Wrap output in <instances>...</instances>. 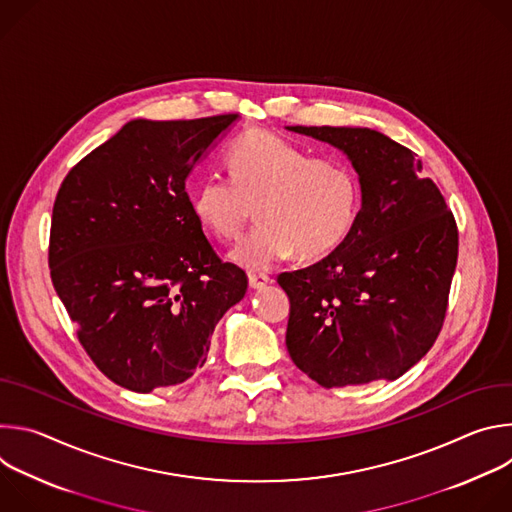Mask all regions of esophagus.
Wrapping results in <instances>:
<instances>
[{
    "mask_svg": "<svg viewBox=\"0 0 512 512\" xmlns=\"http://www.w3.org/2000/svg\"><path fill=\"white\" fill-rule=\"evenodd\" d=\"M273 279L269 275L263 273H249V287L251 289H263L265 285H269Z\"/></svg>",
    "mask_w": 512,
    "mask_h": 512,
    "instance_id": "34e87169",
    "label": "esophagus"
}]
</instances>
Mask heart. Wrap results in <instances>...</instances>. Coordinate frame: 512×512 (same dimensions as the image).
Returning a JSON list of instances; mask_svg holds the SVG:
<instances>
[{
	"label": "heart",
	"mask_w": 512,
	"mask_h": 512,
	"mask_svg": "<svg viewBox=\"0 0 512 512\" xmlns=\"http://www.w3.org/2000/svg\"><path fill=\"white\" fill-rule=\"evenodd\" d=\"M229 178L210 176L192 192L198 223L221 241L245 233L255 206L259 225L231 253L265 271L291 253L320 259L350 235L360 208V180L340 158L310 154L269 131H247L225 154Z\"/></svg>",
	"instance_id": "1"
}]
</instances>
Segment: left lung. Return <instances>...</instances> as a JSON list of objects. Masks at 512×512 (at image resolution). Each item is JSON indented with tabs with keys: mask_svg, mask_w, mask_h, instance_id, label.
I'll return each instance as SVG.
<instances>
[{
	"mask_svg": "<svg viewBox=\"0 0 512 512\" xmlns=\"http://www.w3.org/2000/svg\"><path fill=\"white\" fill-rule=\"evenodd\" d=\"M342 150L362 206L322 261L277 277L289 296L291 360L326 389L395 381L440 334L458 263V227L405 145L369 127H287Z\"/></svg>",
	"mask_w": 512,
	"mask_h": 512,
	"instance_id": "obj_1",
	"label": "left lung"
}]
</instances>
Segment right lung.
Returning a JSON list of instances; mask_svg holds the SVG:
<instances>
[{
    "label": "right lung",
    "mask_w": 512,
    "mask_h": 512,
    "mask_svg": "<svg viewBox=\"0 0 512 512\" xmlns=\"http://www.w3.org/2000/svg\"><path fill=\"white\" fill-rule=\"evenodd\" d=\"M237 115L133 119L72 168L52 208L48 265L97 369L150 393L200 369L247 275L202 233L186 178Z\"/></svg>",
    "instance_id": "right-lung-1"
}]
</instances>
